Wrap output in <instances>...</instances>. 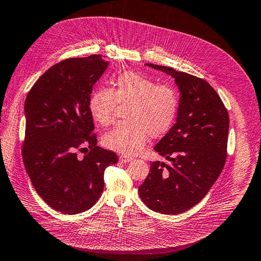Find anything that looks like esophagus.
Listing matches in <instances>:
<instances>
[{
	"label": "esophagus",
	"instance_id": "34e87169",
	"mask_svg": "<svg viewBox=\"0 0 261 261\" xmlns=\"http://www.w3.org/2000/svg\"><path fill=\"white\" fill-rule=\"evenodd\" d=\"M132 160H133V158L129 156V155H126V154H121V155H120V161L123 162V163L130 162Z\"/></svg>",
	"mask_w": 261,
	"mask_h": 261
}]
</instances>
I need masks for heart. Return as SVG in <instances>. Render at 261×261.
I'll list each match as a JSON object with an SVG mask.
<instances>
[{"instance_id":"b5f03b06","label":"heart","mask_w":261,"mask_h":261,"mask_svg":"<svg viewBox=\"0 0 261 261\" xmlns=\"http://www.w3.org/2000/svg\"><path fill=\"white\" fill-rule=\"evenodd\" d=\"M117 103L127 105L124 123L110 130L103 144L117 152L134 154L143 150L150 137L167 134L178 112L176 90L169 85H156L144 74L126 70L116 77L113 89L102 88L92 94L89 111L102 126L114 122Z\"/></svg>"}]
</instances>
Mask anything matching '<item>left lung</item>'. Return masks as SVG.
Returning a JSON list of instances; mask_svg holds the SVG:
<instances>
[{"instance_id": "left-lung-1", "label": "left lung", "mask_w": 261, "mask_h": 261, "mask_svg": "<svg viewBox=\"0 0 261 261\" xmlns=\"http://www.w3.org/2000/svg\"><path fill=\"white\" fill-rule=\"evenodd\" d=\"M147 65L174 78L180 97L176 123L154 147L171 163H151L139 197L155 212L179 215L198 203L222 172L230 120L206 81L172 67Z\"/></svg>"}]
</instances>
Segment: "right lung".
<instances>
[{"label": "right lung", "mask_w": 261, "mask_h": 261, "mask_svg": "<svg viewBox=\"0 0 261 261\" xmlns=\"http://www.w3.org/2000/svg\"><path fill=\"white\" fill-rule=\"evenodd\" d=\"M108 65L97 54L66 59L46 70L26 97L23 164L39 196L66 215L97 202L106 168L118 160L97 146L89 111L92 87ZM87 147L90 152L78 157Z\"/></svg>", "instance_id": "obj_1"}]
</instances>
